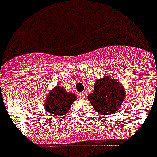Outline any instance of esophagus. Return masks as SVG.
Returning a JSON list of instances; mask_svg holds the SVG:
<instances>
[{
    "mask_svg": "<svg viewBox=\"0 0 157 157\" xmlns=\"http://www.w3.org/2000/svg\"><path fill=\"white\" fill-rule=\"evenodd\" d=\"M79 96H80V97H81V98H82V99H85V97H86V96H85V94L84 93H81L80 94H79Z\"/></svg>",
    "mask_w": 157,
    "mask_h": 157,
    "instance_id": "esophagus-1",
    "label": "esophagus"
}]
</instances>
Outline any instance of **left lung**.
<instances>
[{
  "instance_id": "8db88e82",
  "label": "left lung",
  "mask_w": 157,
  "mask_h": 157,
  "mask_svg": "<svg viewBox=\"0 0 157 157\" xmlns=\"http://www.w3.org/2000/svg\"><path fill=\"white\" fill-rule=\"evenodd\" d=\"M125 99L123 85L117 80L105 76L97 80L93 93L88 95V100L93 109L101 115H111L119 110Z\"/></svg>"
}]
</instances>
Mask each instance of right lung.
<instances>
[{"label": "right lung", "instance_id": "add662e5", "mask_svg": "<svg viewBox=\"0 0 157 157\" xmlns=\"http://www.w3.org/2000/svg\"><path fill=\"white\" fill-rule=\"evenodd\" d=\"M76 100V95L67 93L63 87L56 86L46 97L44 108L48 113L60 117L68 113L72 104Z\"/></svg>", "mask_w": 157, "mask_h": 157}]
</instances>
